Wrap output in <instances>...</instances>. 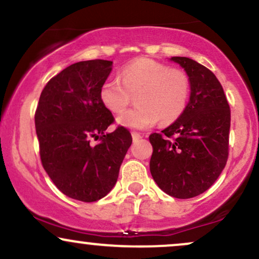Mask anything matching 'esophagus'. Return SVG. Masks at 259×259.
<instances>
[{
  "label": "esophagus",
  "mask_w": 259,
  "mask_h": 259,
  "mask_svg": "<svg viewBox=\"0 0 259 259\" xmlns=\"http://www.w3.org/2000/svg\"><path fill=\"white\" fill-rule=\"evenodd\" d=\"M132 136H133V140L134 141H138V140H140L142 138L141 135H140L139 133H132Z\"/></svg>",
  "instance_id": "obj_1"
}]
</instances>
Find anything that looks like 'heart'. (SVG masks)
Returning a JSON list of instances; mask_svg holds the SVG:
<instances>
[{
  "instance_id": "1",
  "label": "heart",
  "mask_w": 259,
  "mask_h": 259,
  "mask_svg": "<svg viewBox=\"0 0 259 259\" xmlns=\"http://www.w3.org/2000/svg\"><path fill=\"white\" fill-rule=\"evenodd\" d=\"M191 94L189 75L148 58H140L121 69L119 78H109L100 89V99L107 109L120 113L134 96V108L118 117V124L130 129H147L157 121L171 123L185 112Z\"/></svg>"
}]
</instances>
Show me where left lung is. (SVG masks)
<instances>
[{"label":"left lung","mask_w":259,"mask_h":259,"mask_svg":"<svg viewBox=\"0 0 259 259\" xmlns=\"http://www.w3.org/2000/svg\"><path fill=\"white\" fill-rule=\"evenodd\" d=\"M170 61L189 75L191 94L181 117L162 134L150 135V170L165 194L191 198L209 189L227 164L230 107L221 82L208 68L187 57Z\"/></svg>","instance_id":"left-lung-1"}]
</instances>
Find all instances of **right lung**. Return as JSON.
<instances>
[{"label": "right lung", "instance_id": "add662e5", "mask_svg": "<svg viewBox=\"0 0 259 259\" xmlns=\"http://www.w3.org/2000/svg\"><path fill=\"white\" fill-rule=\"evenodd\" d=\"M113 62L74 63L47 82L35 113L42 167L59 191L95 202L115 185L132 135L124 126L106 133L114 121L100 99ZM91 138L101 141L95 147Z\"/></svg>", "mask_w": 259, "mask_h": 259}]
</instances>
